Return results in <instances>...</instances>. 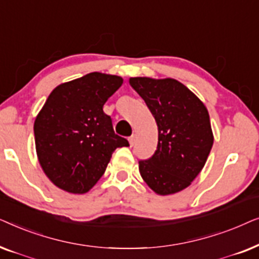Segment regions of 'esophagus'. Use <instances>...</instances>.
Returning <instances> with one entry per match:
<instances>
[{"instance_id": "34e87169", "label": "esophagus", "mask_w": 259, "mask_h": 259, "mask_svg": "<svg viewBox=\"0 0 259 259\" xmlns=\"http://www.w3.org/2000/svg\"><path fill=\"white\" fill-rule=\"evenodd\" d=\"M136 134H132V136H131L130 138H128V141H130V145L131 146H133L134 145V143H136Z\"/></svg>"}]
</instances>
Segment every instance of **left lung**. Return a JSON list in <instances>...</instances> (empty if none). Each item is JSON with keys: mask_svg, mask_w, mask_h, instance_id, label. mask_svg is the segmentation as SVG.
<instances>
[{"mask_svg": "<svg viewBox=\"0 0 259 259\" xmlns=\"http://www.w3.org/2000/svg\"><path fill=\"white\" fill-rule=\"evenodd\" d=\"M130 84L158 125L157 150L139 161L144 182L160 196L186 189L203 169L213 145L206 107L189 88L169 77H131Z\"/></svg>", "mask_w": 259, "mask_h": 259, "instance_id": "8db88e82", "label": "left lung"}]
</instances>
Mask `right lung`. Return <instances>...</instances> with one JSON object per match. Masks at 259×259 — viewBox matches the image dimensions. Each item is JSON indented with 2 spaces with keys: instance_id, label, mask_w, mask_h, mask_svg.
Instances as JSON below:
<instances>
[{
  "instance_id": "right-lung-1",
  "label": "right lung",
  "mask_w": 259,
  "mask_h": 259,
  "mask_svg": "<svg viewBox=\"0 0 259 259\" xmlns=\"http://www.w3.org/2000/svg\"><path fill=\"white\" fill-rule=\"evenodd\" d=\"M122 77L90 73L54 88L34 122L35 147L51 182L69 193L90 191L106 171L112 153L130 146L114 133L105 102Z\"/></svg>"
}]
</instances>
